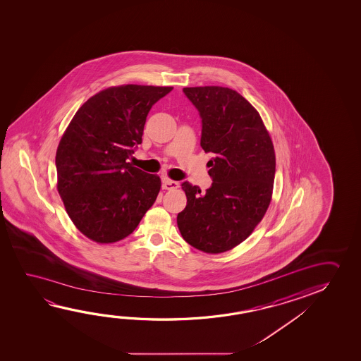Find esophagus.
I'll use <instances>...</instances> for the list:
<instances>
[{"instance_id": "34e87169", "label": "esophagus", "mask_w": 361, "mask_h": 361, "mask_svg": "<svg viewBox=\"0 0 361 361\" xmlns=\"http://www.w3.org/2000/svg\"><path fill=\"white\" fill-rule=\"evenodd\" d=\"M162 188L165 190H175L180 188V183L178 181L170 180V178H164L162 180Z\"/></svg>"}]
</instances>
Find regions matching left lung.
Segmentation results:
<instances>
[{"mask_svg": "<svg viewBox=\"0 0 361 361\" xmlns=\"http://www.w3.org/2000/svg\"><path fill=\"white\" fill-rule=\"evenodd\" d=\"M201 118L200 146L213 180L207 192L183 183L188 204L178 215L183 239L205 253H223L252 234L272 197L276 156L272 140L244 97L224 87L183 88Z\"/></svg>", "mask_w": 361, "mask_h": 361, "instance_id": "left-lung-1", "label": "left lung"}]
</instances>
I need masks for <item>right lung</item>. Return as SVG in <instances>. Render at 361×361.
I'll return each instance as SVG.
<instances>
[{
  "mask_svg": "<svg viewBox=\"0 0 361 361\" xmlns=\"http://www.w3.org/2000/svg\"><path fill=\"white\" fill-rule=\"evenodd\" d=\"M172 87L121 85L78 109L60 140L58 191L71 221L97 243L128 237L159 195L161 180L127 162L148 112Z\"/></svg>",
  "mask_w": 361,
  "mask_h": 361,
  "instance_id": "right-lung-1",
  "label": "right lung"
}]
</instances>
